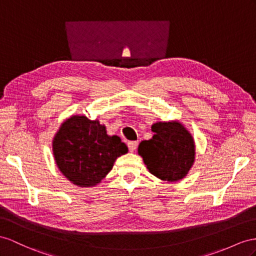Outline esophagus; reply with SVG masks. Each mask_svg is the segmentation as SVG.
I'll list each match as a JSON object with an SVG mask.
<instances>
[{
    "mask_svg": "<svg viewBox=\"0 0 256 256\" xmlns=\"http://www.w3.org/2000/svg\"><path fill=\"white\" fill-rule=\"evenodd\" d=\"M137 145H138V142H128V147L130 149V152H134V150L137 148Z\"/></svg>",
    "mask_w": 256,
    "mask_h": 256,
    "instance_id": "34e87169",
    "label": "esophagus"
}]
</instances>
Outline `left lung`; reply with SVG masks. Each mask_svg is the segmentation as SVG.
I'll use <instances>...</instances> for the list:
<instances>
[{
	"mask_svg": "<svg viewBox=\"0 0 256 256\" xmlns=\"http://www.w3.org/2000/svg\"><path fill=\"white\" fill-rule=\"evenodd\" d=\"M152 138L140 144L138 154L149 172L162 180L185 178L194 161V142L180 122H158L152 126Z\"/></svg>",
	"mask_w": 256,
	"mask_h": 256,
	"instance_id": "left-lung-1",
	"label": "left lung"
}]
</instances>
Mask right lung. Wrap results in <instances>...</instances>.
<instances>
[{
	"label": "right lung",
	"mask_w": 256,
	"mask_h": 256,
	"mask_svg": "<svg viewBox=\"0 0 256 256\" xmlns=\"http://www.w3.org/2000/svg\"><path fill=\"white\" fill-rule=\"evenodd\" d=\"M53 152L66 178L76 186L90 187L111 171L128 147L119 136H108L97 120L74 116L62 124L53 140Z\"/></svg>",
	"instance_id": "1"
}]
</instances>
